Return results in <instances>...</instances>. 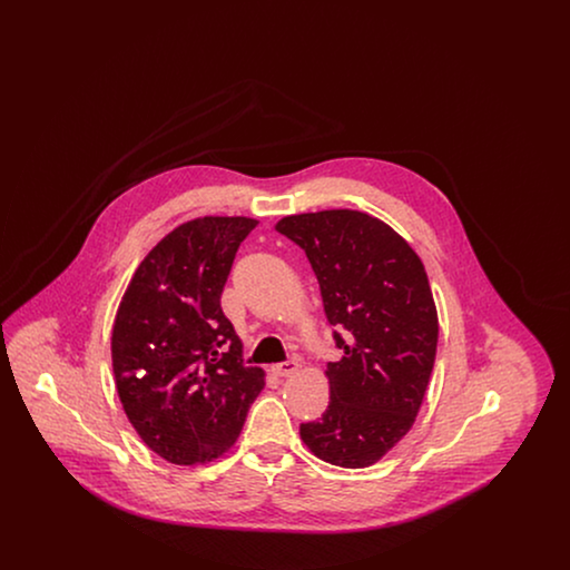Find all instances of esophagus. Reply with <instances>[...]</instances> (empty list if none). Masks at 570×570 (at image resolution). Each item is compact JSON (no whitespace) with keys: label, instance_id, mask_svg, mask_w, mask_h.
Wrapping results in <instances>:
<instances>
[{"label":"esophagus","instance_id":"1","mask_svg":"<svg viewBox=\"0 0 570 570\" xmlns=\"http://www.w3.org/2000/svg\"><path fill=\"white\" fill-rule=\"evenodd\" d=\"M297 361H286V363H277V365H273V374H275V376H279V379H288V376H293V374H297Z\"/></svg>","mask_w":570,"mask_h":570}]
</instances>
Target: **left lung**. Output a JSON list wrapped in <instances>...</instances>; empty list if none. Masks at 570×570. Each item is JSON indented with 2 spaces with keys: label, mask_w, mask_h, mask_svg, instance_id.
<instances>
[{
  "label": "left lung",
  "mask_w": 570,
  "mask_h": 570,
  "mask_svg": "<svg viewBox=\"0 0 570 570\" xmlns=\"http://www.w3.org/2000/svg\"><path fill=\"white\" fill-rule=\"evenodd\" d=\"M318 277L342 358L325 370L331 402L298 434L318 460L367 468L414 425L438 346V312L421 258L379 217L325 209L282 217Z\"/></svg>",
  "instance_id": "8db88e82"
}]
</instances>
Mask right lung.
I'll return each instance as SVG.
<instances>
[{
  "instance_id": "add662e5",
  "label": "right lung",
  "mask_w": 570,
  "mask_h": 570,
  "mask_svg": "<svg viewBox=\"0 0 570 570\" xmlns=\"http://www.w3.org/2000/svg\"><path fill=\"white\" fill-rule=\"evenodd\" d=\"M258 219L194 217L140 261L119 301L110 358L119 402L163 460L205 465L228 453L265 389L219 307L235 254Z\"/></svg>"
}]
</instances>
